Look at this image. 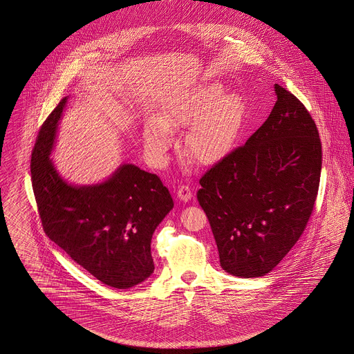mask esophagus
<instances>
[{
  "label": "esophagus",
  "instance_id": "esophagus-1",
  "mask_svg": "<svg viewBox=\"0 0 354 354\" xmlns=\"http://www.w3.org/2000/svg\"><path fill=\"white\" fill-rule=\"evenodd\" d=\"M177 197L183 201V203H188L192 198V190L188 185H181L177 190Z\"/></svg>",
  "mask_w": 354,
  "mask_h": 354
}]
</instances>
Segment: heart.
Returning a JSON list of instances; mask_svg holds the SVG:
<instances>
[{
    "mask_svg": "<svg viewBox=\"0 0 354 354\" xmlns=\"http://www.w3.org/2000/svg\"><path fill=\"white\" fill-rule=\"evenodd\" d=\"M245 120V102L239 94H225L221 83L207 80L171 95L161 118L143 126L142 142L154 164H164L173 143L171 129L188 127L184 156L198 165H214L234 149Z\"/></svg>",
    "mask_w": 354,
    "mask_h": 354,
    "instance_id": "b5f03b06",
    "label": "heart"
}]
</instances>
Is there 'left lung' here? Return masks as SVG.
<instances>
[{"mask_svg":"<svg viewBox=\"0 0 354 354\" xmlns=\"http://www.w3.org/2000/svg\"><path fill=\"white\" fill-rule=\"evenodd\" d=\"M267 120L200 180L220 266L234 277L272 271L304 234L321 177L319 134L305 106L282 86Z\"/></svg>","mask_w":354,"mask_h":354,"instance_id":"8db88e82","label":"left lung"}]
</instances>
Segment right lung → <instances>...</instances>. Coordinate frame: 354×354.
Returning <instances> with one entry per match:
<instances>
[{"instance_id": "obj_1", "label": "right lung", "mask_w": 354, "mask_h": 354, "mask_svg": "<svg viewBox=\"0 0 354 354\" xmlns=\"http://www.w3.org/2000/svg\"><path fill=\"white\" fill-rule=\"evenodd\" d=\"M63 97L40 129L32 151V185L48 237L73 261L114 288H131L154 272L151 237L174 207L161 180L120 164L106 180L76 185L50 156L67 106Z\"/></svg>"}]
</instances>
